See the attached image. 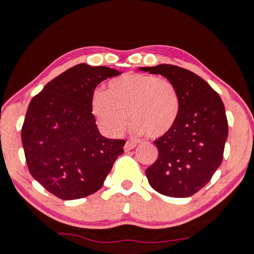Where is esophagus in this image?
Instances as JSON below:
<instances>
[{
  "label": "esophagus",
  "mask_w": 254,
  "mask_h": 254,
  "mask_svg": "<svg viewBox=\"0 0 254 254\" xmlns=\"http://www.w3.org/2000/svg\"><path fill=\"white\" fill-rule=\"evenodd\" d=\"M135 146L136 145L133 142H127L126 145H124V150H126V152H130L133 148H135Z\"/></svg>",
  "instance_id": "1"
}]
</instances>
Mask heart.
Instances as JSON below:
<instances>
[{
	"mask_svg": "<svg viewBox=\"0 0 254 254\" xmlns=\"http://www.w3.org/2000/svg\"><path fill=\"white\" fill-rule=\"evenodd\" d=\"M91 111L108 135H121L130 116L134 135L147 134L158 138L175 127L180 98L170 80L134 73L112 79L109 90L96 88L91 95Z\"/></svg>",
	"mask_w": 254,
	"mask_h": 254,
	"instance_id": "heart-1",
	"label": "heart"
}]
</instances>
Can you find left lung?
<instances>
[{"label": "left lung", "instance_id": "1", "mask_svg": "<svg viewBox=\"0 0 254 254\" xmlns=\"http://www.w3.org/2000/svg\"><path fill=\"white\" fill-rule=\"evenodd\" d=\"M138 69L170 80L180 98L175 127L154 142L158 158L146 169L149 185L167 196H191L222 164L228 136L225 106L207 82L186 68L159 64Z\"/></svg>", "mask_w": 254, "mask_h": 254}]
</instances>
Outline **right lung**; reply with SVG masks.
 Here are the masks:
<instances>
[{
    "instance_id": "obj_1",
    "label": "right lung",
    "mask_w": 254,
    "mask_h": 254,
    "mask_svg": "<svg viewBox=\"0 0 254 254\" xmlns=\"http://www.w3.org/2000/svg\"><path fill=\"white\" fill-rule=\"evenodd\" d=\"M122 72L80 63L53 78L31 99L21 142L30 175L62 199H77L104 185L124 139L102 136L91 95L102 80Z\"/></svg>"
}]
</instances>
